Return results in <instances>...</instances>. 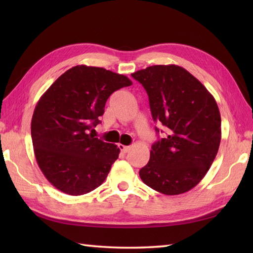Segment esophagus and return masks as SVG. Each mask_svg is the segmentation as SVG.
<instances>
[{"label":"esophagus","instance_id":"obj_1","mask_svg":"<svg viewBox=\"0 0 253 253\" xmlns=\"http://www.w3.org/2000/svg\"><path fill=\"white\" fill-rule=\"evenodd\" d=\"M118 148L121 149V151L122 152H124V153H127V152H129V150H130V147L129 146H124V144H118Z\"/></svg>","mask_w":253,"mask_h":253}]
</instances>
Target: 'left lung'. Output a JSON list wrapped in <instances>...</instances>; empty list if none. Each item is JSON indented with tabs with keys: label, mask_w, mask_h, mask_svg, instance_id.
Segmentation results:
<instances>
[{
	"label": "left lung",
	"mask_w": 253,
	"mask_h": 253,
	"mask_svg": "<svg viewBox=\"0 0 253 253\" xmlns=\"http://www.w3.org/2000/svg\"><path fill=\"white\" fill-rule=\"evenodd\" d=\"M131 76L147 91L153 121L168 132L152 144L149 162L139 171L140 178L168 196L189 191L208 173L221 143L215 99L177 65L150 66ZM155 131L159 133V128Z\"/></svg>",
	"instance_id": "8db88e82"
}]
</instances>
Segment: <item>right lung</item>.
<instances>
[{
    "label": "right lung",
    "mask_w": 253,
    "mask_h": 253,
    "mask_svg": "<svg viewBox=\"0 0 253 253\" xmlns=\"http://www.w3.org/2000/svg\"><path fill=\"white\" fill-rule=\"evenodd\" d=\"M132 83L101 67L77 65L61 75L38 101L31 120L37 163L56 189L71 196L105 180L120 148L94 138L109 96Z\"/></svg>",
    "instance_id": "right-lung-1"
}]
</instances>
